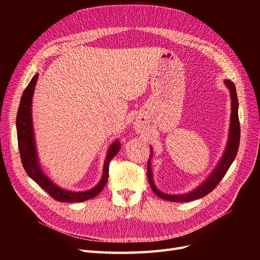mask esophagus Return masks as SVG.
Wrapping results in <instances>:
<instances>
[{
	"label": "esophagus",
	"instance_id": "obj_1",
	"mask_svg": "<svg viewBox=\"0 0 260 260\" xmlns=\"http://www.w3.org/2000/svg\"><path fill=\"white\" fill-rule=\"evenodd\" d=\"M137 130H138V131H141V128L139 127V125H138V127H137Z\"/></svg>",
	"mask_w": 260,
	"mask_h": 260
}]
</instances>
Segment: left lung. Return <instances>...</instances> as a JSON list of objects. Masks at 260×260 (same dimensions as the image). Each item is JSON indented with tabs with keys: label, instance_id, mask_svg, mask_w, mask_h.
Segmentation results:
<instances>
[{
	"label": "left lung",
	"instance_id": "8db88e82",
	"mask_svg": "<svg viewBox=\"0 0 260 260\" xmlns=\"http://www.w3.org/2000/svg\"><path fill=\"white\" fill-rule=\"evenodd\" d=\"M224 84L230 91V98H231V117H230V128H229V137H228V143L225 145L224 152L222 157L220 158L219 162L217 164L216 168L211 171V174L203 181V183L200 184L198 187L194 188L193 191H190L183 194H168L161 192L159 188H157L154 179H153V170L151 159H148L147 164V178L149 185H151L152 190L155 194L159 196L160 199L166 200L169 202H191L204 198V196L209 194L214 188L218 185V183L221 181L223 176L226 174L228 169L230 168L231 164L235 159L237 156L239 145H240V121H239V101L237 96V91H235L234 83L230 80H224ZM151 156H153V149L151 148Z\"/></svg>",
	"mask_w": 260,
	"mask_h": 260
}]
</instances>
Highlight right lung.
<instances>
[{
	"instance_id": "obj_1",
	"label": "right lung",
	"mask_w": 260,
	"mask_h": 260,
	"mask_svg": "<svg viewBox=\"0 0 260 260\" xmlns=\"http://www.w3.org/2000/svg\"><path fill=\"white\" fill-rule=\"evenodd\" d=\"M39 74H36L32 79L29 82L26 90L23 91L20 100L19 108L16 118V129H17V140L20 153V158L22 166L25 168L27 175L32 179L37 184L40 185L44 191L48 192L53 199L58 202L64 203H79L88 201L95 196L103 190L108 179V166L114 157L120 149V143L118 140H115L114 143L109 146L104 160L103 175L100 182L90 190L86 191H69L61 188L44 174L41 164L39 161V156L37 152L36 138L34 131L32 122V96L35 88L38 81Z\"/></svg>"
}]
</instances>
